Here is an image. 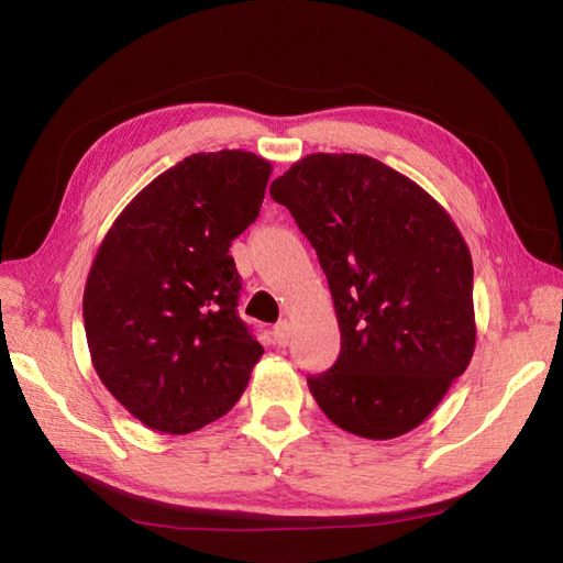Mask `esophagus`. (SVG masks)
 Masks as SVG:
<instances>
[{"label": "esophagus", "instance_id": "obj_1", "mask_svg": "<svg viewBox=\"0 0 563 563\" xmlns=\"http://www.w3.org/2000/svg\"><path fill=\"white\" fill-rule=\"evenodd\" d=\"M273 339L278 345H288L292 339V327L290 321H278V324L273 327Z\"/></svg>", "mask_w": 563, "mask_h": 563}]
</instances>
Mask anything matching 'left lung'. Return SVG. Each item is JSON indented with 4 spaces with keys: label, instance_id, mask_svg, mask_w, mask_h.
<instances>
[{
    "label": "left lung",
    "instance_id": "8db88e82",
    "mask_svg": "<svg viewBox=\"0 0 563 563\" xmlns=\"http://www.w3.org/2000/svg\"><path fill=\"white\" fill-rule=\"evenodd\" d=\"M314 246L341 353L309 375L339 428L389 440L421 426L472 361L474 268L450 214L365 154H309L271 184Z\"/></svg>",
    "mask_w": 563,
    "mask_h": 563
}]
</instances>
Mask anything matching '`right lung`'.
Wrapping results in <instances>:
<instances>
[{"mask_svg":"<svg viewBox=\"0 0 563 563\" xmlns=\"http://www.w3.org/2000/svg\"><path fill=\"white\" fill-rule=\"evenodd\" d=\"M271 162L190 154L103 236L84 288L93 369L137 421L186 435L242 397L263 345L236 314L232 239L258 218Z\"/></svg>","mask_w":563,"mask_h":563,"instance_id":"1","label":"right lung"}]
</instances>
